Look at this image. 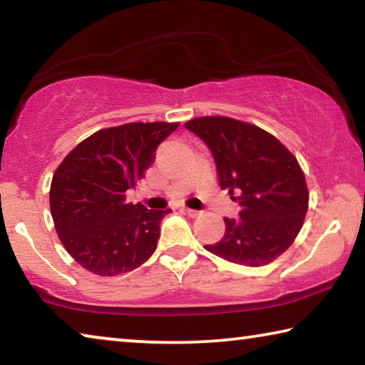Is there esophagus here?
I'll list each match as a JSON object with an SVG mask.
<instances>
[{
  "mask_svg": "<svg viewBox=\"0 0 365 365\" xmlns=\"http://www.w3.org/2000/svg\"><path fill=\"white\" fill-rule=\"evenodd\" d=\"M182 211L187 215H190V217H197V215H200V211H195V209H190V207H183Z\"/></svg>",
  "mask_w": 365,
  "mask_h": 365,
  "instance_id": "1",
  "label": "esophagus"
}]
</instances>
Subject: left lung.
Returning <instances> with one entry per match:
<instances>
[{"label":"left lung","mask_w":365,"mask_h":365,"mask_svg":"<svg viewBox=\"0 0 365 365\" xmlns=\"http://www.w3.org/2000/svg\"><path fill=\"white\" fill-rule=\"evenodd\" d=\"M185 128L211 150L220 188L242 206L238 219L224 217L220 242L205 248L246 267L272 262L292 246L307 212L298 160L274 135L230 117H200Z\"/></svg>","instance_id":"1"}]
</instances>
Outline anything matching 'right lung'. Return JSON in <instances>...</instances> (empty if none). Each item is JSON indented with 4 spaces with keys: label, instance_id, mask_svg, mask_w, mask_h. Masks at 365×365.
Returning a JSON list of instances; mask_svg holds the SVG:
<instances>
[{
    "label": "right lung",
    "instance_id": "1",
    "mask_svg": "<svg viewBox=\"0 0 365 365\" xmlns=\"http://www.w3.org/2000/svg\"><path fill=\"white\" fill-rule=\"evenodd\" d=\"M178 123H125L78 143L53 175L49 206L67 252L86 270L114 277L153 256L170 209L125 201L150 168L156 148Z\"/></svg>",
    "mask_w": 365,
    "mask_h": 365
}]
</instances>
